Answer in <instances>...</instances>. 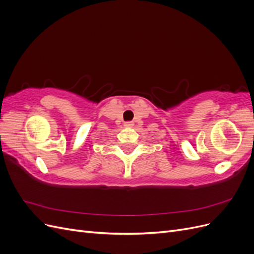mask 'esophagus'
Returning a JSON list of instances; mask_svg holds the SVG:
<instances>
[{
	"label": "esophagus",
	"instance_id": "esophagus-1",
	"mask_svg": "<svg viewBox=\"0 0 254 254\" xmlns=\"http://www.w3.org/2000/svg\"><path fill=\"white\" fill-rule=\"evenodd\" d=\"M124 126H125V127H131V126H132V123H130V122H129V123H125Z\"/></svg>",
	"mask_w": 254,
	"mask_h": 254
}]
</instances>
